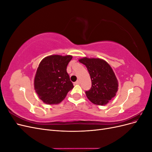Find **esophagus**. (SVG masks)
<instances>
[{"instance_id":"1","label":"esophagus","mask_w":152,"mask_h":152,"mask_svg":"<svg viewBox=\"0 0 152 152\" xmlns=\"http://www.w3.org/2000/svg\"><path fill=\"white\" fill-rule=\"evenodd\" d=\"M80 80H77V81H76V82H75V84H80Z\"/></svg>"}]
</instances>
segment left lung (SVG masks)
Segmentation results:
<instances>
[{"instance_id":"1","label":"left lung","mask_w":152,"mask_h":152,"mask_svg":"<svg viewBox=\"0 0 152 152\" xmlns=\"http://www.w3.org/2000/svg\"><path fill=\"white\" fill-rule=\"evenodd\" d=\"M79 61L87 67L92 86L86 94L91 102L98 105H104L116 95L118 81L112 68L103 59L84 58Z\"/></svg>"}]
</instances>
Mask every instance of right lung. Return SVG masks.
Returning <instances> with one entry per match:
<instances>
[{
  "label": "right lung",
  "mask_w": 152,
  "mask_h": 152,
  "mask_svg": "<svg viewBox=\"0 0 152 152\" xmlns=\"http://www.w3.org/2000/svg\"><path fill=\"white\" fill-rule=\"evenodd\" d=\"M72 56L52 55L40 63L34 79V87L40 99L46 104H58L73 87L66 72Z\"/></svg>",
  "instance_id": "obj_1"
}]
</instances>
